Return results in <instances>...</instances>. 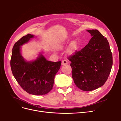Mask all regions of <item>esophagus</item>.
Returning a JSON list of instances; mask_svg holds the SVG:
<instances>
[{
	"label": "esophagus",
	"mask_w": 121,
	"mask_h": 121,
	"mask_svg": "<svg viewBox=\"0 0 121 121\" xmlns=\"http://www.w3.org/2000/svg\"><path fill=\"white\" fill-rule=\"evenodd\" d=\"M67 64H68V61H67V60H62V61H61V65H67Z\"/></svg>",
	"instance_id": "1"
}]
</instances>
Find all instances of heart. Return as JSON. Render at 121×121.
I'll use <instances>...</instances> for the list:
<instances>
[{
	"mask_svg": "<svg viewBox=\"0 0 121 121\" xmlns=\"http://www.w3.org/2000/svg\"><path fill=\"white\" fill-rule=\"evenodd\" d=\"M75 45V42L74 41H72L71 43V44H70V48H73V47H74Z\"/></svg>",
	"mask_w": 121,
	"mask_h": 121,
	"instance_id": "1",
	"label": "heart"
}]
</instances>
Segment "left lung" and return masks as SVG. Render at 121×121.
Instances as JSON below:
<instances>
[{
  "label": "left lung",
  "mask_w": 121,
  "mask_h": 121,
  "mask_svg": "<svg viewBox=\"0 0 121 121\" xmlns=\"http://www.w3.org/2000/svg\"><path fill=\"white\" fill-rule=\"evenodd\" d=\"M87 31L92 36L88 44L68 59L71 61L72 78L76 86L89 91L105 83L112 68V56L107 38L97 30Z\"/></svg>",
  "instance_id": "left-lung-1"
}]
</instances>
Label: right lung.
I'll list each match as a JSON object with an SVG mask.
<instances>
[{"label":"right lung","mask_w":121,"mask_h":121,"mask_svg":"<svg viewBox=\"0 0 121 121\" xmlns=\"http://www.w3.org/2000/svg\"><path fill=\"white\" fill-rule=\"evenodd\" d=\"M34 37V35L28 34L14 44L10 67L14 77L25 91L29 94L41 95L47 94L52 89L61 61L47 60L41 53L35 60L26 61L21 55V46Z\"/></svg>","instance_id":"1"}]
</instances>
